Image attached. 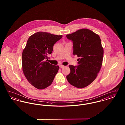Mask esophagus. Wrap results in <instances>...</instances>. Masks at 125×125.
<instances>
[{
	"label": "esophagus",
	"mask_w": 125,
	"mask_h": 125,
	"mask_svg": "<svg viewBox=\"0 0 125 125\" xmlns=\"http://www.w3.org/2000/svg\"><path fill=\"white\" fill-rule=\"evenodd\" d=\"M64 66H65L63 65H60V68H63V67H64Z\"/></svg>",
	"instance_id": "esophagus-1"
}]
</instances>
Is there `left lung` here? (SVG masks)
<instances>
[{
	"label": "left lung",
	"mask_w": 125,
	"mask_h": 125,
	"mask_svg": "<svg viewBox=\"0 0 125 125\" xmlns=\"http://www.w3.org/2000/svg\"><path fill=\"white\" fill-rule=\"evenodd\" d=\"M66 37L73 42V55L79 58L78 65H69L70 73L66 79L76 88H85L95 80L102 65L104 49L101 39L87 29L78 30Z\"/></svg>",
	"instance_id": "obj_1"
}]
</instances>
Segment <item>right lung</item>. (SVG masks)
Returning <instances> with one entry per match:
<instances>
[{
	"label": "right lung",
	"instance_id": "1",
	"mask_svg": "<svg viewBox=\"0 0 125 125\" xmlns=\"http://www.w3.org/2000/svg\"><path fill=\"white\" fill-rule=\"evenodd\" d=\"M62 37L45 32H38L30 36L22 54L24 75L32 86L39 89H45L53 81L59 65L47 62L54 44Z\"/></svg>",
	"mask_w": 125,
	"mask_h": 125
}]
</instances>
